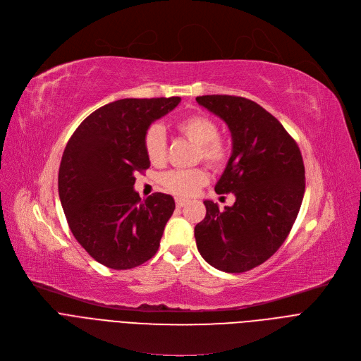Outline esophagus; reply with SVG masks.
Returning a JSON list of instances; mask_svg holds the SVG:
<instances>
[{
  "mask_svg": "<svg viewBox=\"0 0 361 361\" xmlns=\"http://www.w3.org/2000/svg\"><path fill=\"white\" fill-rule=\"evenodd\" d=\"M185 203H187V200L185 199H176V206L177 207H183V206H185Z\"/></svg>",
  "mask_w": 361,
  "mask_h": 361,
  "instance_id": "esophagus-1",
  "label": "esophagus"
}]
</instances>
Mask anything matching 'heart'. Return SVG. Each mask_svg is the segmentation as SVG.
<instances>
[{
	"label": "heart",
	"mask_w": 361,
	"mask_h": 361,
	"mask_svg": "<svg viewBox=\"0 0 361 361\" xmlns=\"http://www.w3.org/2000/svg\"><path fill=\"white\" fill-rule=\"evenodd\" d=\"M177 133L196 143L195 159L203 161L212 170H222L231 157V145L225 136L219 135L214 120L203 113H191L177 120ZM143 152L152 165H162L166 157V140L159 126H151L142 139ZM209 180L204 168L191 170H170L161 176L162 187L178 197L196 195Z\"/></svg>",
	"instance_id": "obj_1"
}]
</instances>
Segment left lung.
<instances>
[{"mask_svg":"<svg viewBox=\"0 0 361 361\" xmlns=\"http://www.w3.org/2000/svg\"><path fill=\"white\" fill-rule=\"evenodd\" d=\"M196 100L231 129L232 157L214 190L236 197L224 210L204 202L196 244L214 269L250 271L267 261L292 231L305 195L303 158L296 140L255 102L226 94Z\"/></svg>","mask_w":361,"mask_h":361,"instance_id":"obj_1","label":"left lung"}]
</instances>
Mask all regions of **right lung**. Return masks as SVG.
<instances>
[{
	"label": "right lung",
	"instance_id": "right-lung-1",
	"mask_svg": "<svg viewBox=\"0 0 361 361\" xmlns=\"http://www.w3.org/2000/svg\"><path fill=\"white\" fill-rule=\"evenodd\" d=\"M180 97L123 99L88 117L69 137L58 174L68 226L80 245L103 266L129 270L151 259L176 209L170 195L140 200L135 174L151 162L142 139L154 120Z\"/></svg>",
	"mask_w": 361,
	"mask_h": 361
}]
</instances>
